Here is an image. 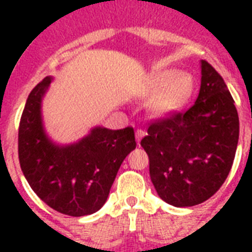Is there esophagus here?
<instances>
[{
  "label": "esophagus",
  "instance_id": "34e87169",
  "mask_svg": "<svg viewBox=\"0 0 252 252\" xmlns=\"http://www.w3.org/2000/svg\"><path fill=\"white\" fill-rule=\"evenodd\" d=\"M146 134V132L144 129H137L136 130V141H137V144H140V141H141V138L144 137Z\"/></svg>",
  "mask_w": 252,
  "mask_h": 252
}]
</instances>
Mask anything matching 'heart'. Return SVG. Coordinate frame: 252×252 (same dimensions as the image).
<instances>
[{"label":"heart","mask_w":252,"mask_h":252,"mask_svg":"<svg viewBox=\"0 0 252 252\" xmlns=\"http://www.w3.org/2000/svg\"><path fill=\"white\" fill-rule=\"evenodd\" d=\"M193 90V80L187 73L176 69H162L153 74L149 94L157 95L152 102L154 115L166 116L179 111L188 102Z\"/></svg>","instance_id":"obj_1"}]
</instances>
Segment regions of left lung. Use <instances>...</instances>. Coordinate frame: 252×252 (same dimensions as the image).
<instances>
[{
    "instance_id": "1",
    "label": "left lung",
    "mask_w": 252,
    "mask_h": 252,
    "mask_svg": "<svg viewBox=\"0 0 252 252\" xmlns=\"http://www.w3.org/2000/svg\"><path fill=\"white\" fill-rule=\"evenodd\" d=\"M239 119L223 78L201 61L195 104L150 123L141 146L158 196L174 207H193L226 180L238 145Z\"/></svg>"
}]
</instances>
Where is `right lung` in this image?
Masks as SVG:
<instances>
[{
  "instance_id": "right-lung-1",
  "label": "right lung",
  "mask_w": 252,
  "mask_h": 252,
  "mask_svg": "<svg viewBox=\"0 0 252 252\" xmlns=\"http://www.w3.org/2000/svg\"><path fill=\"white\" fill-rule=\"evenodd\" d=\"M52 78L45 77L30 93L18 130V156L23 175L48 207L81 217L106 203L126 157L136 148L132 126L112 130L96 126L72 145L59 146L41 124V98Z\"/></svg>"
}]
</instances>
